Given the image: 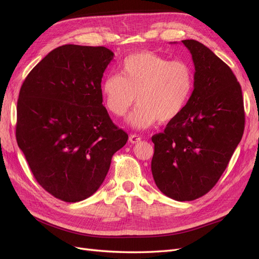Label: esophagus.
Here are the masks:
<instances>
[{
  "instance_id": "1",
  "label": "esophagus",
  "mask_w": 259,
  "mask_h": 259,
  "mask_svg": "<svg viewBox=\"0 0 259 259\" xmlns=\"http://www.w3.org/2000/svg\"><path fill=\"white\" fill-rule=\"evenodd\" d=\"M128 140H130V142H131L132 144H137V143H139V142H142V138H140V137L137 136V135H131L130 138H128Z\"/></svg>"
}]
</instances>
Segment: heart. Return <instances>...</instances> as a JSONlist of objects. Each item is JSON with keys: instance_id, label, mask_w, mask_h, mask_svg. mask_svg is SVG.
<instances>
[{"instance_id": "1", "label": "heart", "mask_w": 259, "mask_h": 259, "mask_svg": "<svg viewBox=\"0 0 259 259\" xmlns=\"http://www.w3.org/2000/svg\"><path fill=\"white\" fill-rule=\"evenodd\" d=\"M119 71V75H108L101 84L104 105L111 114L123 116L136 97L138 105L127 119L136 130L150 127L158 120H175L193 91L194 73L188 62L168 61L151 52L131 54L121 62Z\"/></svg>"}]
</instances>
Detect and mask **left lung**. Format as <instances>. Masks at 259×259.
I'll use <instances>...</instances> for the list:
<instances>
[{"label":"left lung","instance_id":"obj_1","mask_svg":"<svg viewBox=\"0 0 259 259\" xmlns=\"http://www.w3.org/2000/svg\"><path fill=\"white\" fill-rule=\"evenodd\" d=\"M194 64L187 106L152 136L151 171L156 187L176 201L207 193L221 178L244 132L241 86L232 70L205 45L182 41Z\"/></svg>","mask_w":259,"mask_h":259}]
</instances>
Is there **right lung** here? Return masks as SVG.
Returning <instances> with one entry per match:
<instances>
[{"mask_svg":"<svg viewBox=\"0 0 259 259\" xmlns=\"http://www.w3.org/2000/svg\"><path fill=\"white\" fill-rule=\"evenodd\" d=\"M114 54L67 44L31 70L17 101L16 139L42 188L79 202L104 183L112 155L128 135L103 105L101 79Z\"/></svg>","mask_w":259,"mask_h":259,"instance_id":"obj_1","label":"right lung"}]
</instances>
